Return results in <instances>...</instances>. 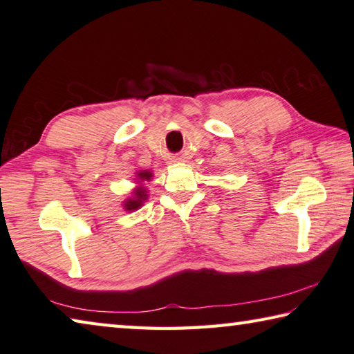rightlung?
<instances>
[{"label": "right lung", "mask_w": 354, "mask_h": 354, "mask_svg": "<svg viewBox=\"0 0 354 354\" xmlns=\"http://www.w3.org/2000/svg\"><path fill=\"white\" fill-rule=\"evenodd\" d=\"M151 178H153L151 170H138L134 173L133 181L136 185H134L131 194L122 201V207H124V210L134 212L142 207L144 203L149 199V189H147V184L151 181Z\"/></svg>", "instance_id": "right-lung-1"}]
</instances>
